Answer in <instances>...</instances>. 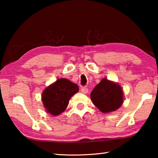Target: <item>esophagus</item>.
<instances>
[{
    "instance_id": "34e87169",
    "label": "esophagus",
    "mask_w": 158,
    "mask_h": 158,
    "mask_svg": "<svg viewBox=\"0 0 158 158\" xmlns=\"http://www.w3.org/2000/svg\"><path fill=\"white\" fill-rule=\"evenodd\" d=\"M81 91L82 93L86 94V93H88V92H89V89H88L87 88H85V87H83V88H81Z\"/></svg>"
}]
</instances>
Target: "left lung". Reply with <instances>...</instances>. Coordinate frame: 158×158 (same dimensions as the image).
Wrapping results in <instances>:
<instances>
[{
  "instance_id": "obj_1",
  "label": "left lung",
  "mask_w": 158,
  "mask_h": 158,
  "mask_svg": "<svg viewBox=\"0 0 158 158\" xmlns=\"http://www.w3.org/2000/svg\"><path fill=\"white\" fill-rule=\"evenodd\" d=\"M90 98L102 113H109L121 107L123 103V92L117 83L104 78L93 90Z\"/></svg>"
}]
</instances>
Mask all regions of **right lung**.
<instances>
[{
	"mask_svg": "<svg viewBox=\"0 0 158 158\" xmlns=\"http://www.w3.org/2000/svg\"><path fill=\"white\" fill-rule=\"evenodd\" d=\"M79 91V86L69 80L58 79L44 90L42 101L46 111L58 116L65 110L72 96Z\"/></svg>",
	"mask_w": 158,
	"mask_h": 158,
	"instance_id": "right-lung-1",
	"label": "right lung"
}]
</instances>
